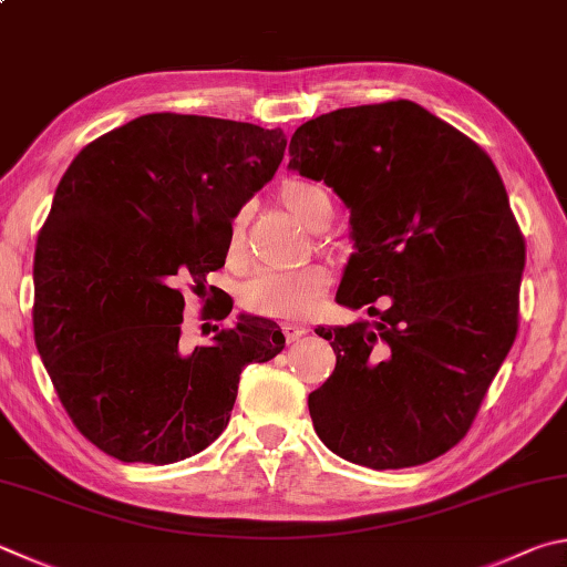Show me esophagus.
<instances>
[{
	"label": "esophagus",
	"instance_id": "esophagus-1",
	"mask_svg": "<svg viewBox=\"0 0 567 567\" xmlns=\"http://www.w3.org/2000/svg\"><path fill=\"white\" fill-rule=\"evenodd\" d=\"M282 332L287 337V342H297V339H302L307 332H310V327L297 324V322H285L282 324Z\"/></svg>",
	"mask_w": 567,
	"mask_h": 567
}]
</instances>
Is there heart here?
<instances>
[{"label":"heart","mask_w":567,"mask_h":567,"mask_svg":"<svg viewBox=\"0 0 567 567\" xmlns=\"http://www.w3.org/2000/svg\"><path fill=\"white\" fill-rule=\"evenodd\" d=\"M280 200L305 228L319 230L332 218V198L322 183L292 178L280 185ZM245 252V210L235 213L228 228V257L238 262ZM332 285L327 265H302L295 270H270L243 287V305L262 317L310 315Z\"/></svg>","instance_id":"b5f03b06"}]
</instances>
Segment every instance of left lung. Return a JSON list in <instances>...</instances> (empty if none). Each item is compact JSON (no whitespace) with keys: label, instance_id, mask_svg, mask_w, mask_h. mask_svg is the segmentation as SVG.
<instances>
[{"label":"left lung","instance_id":"left-lung-1","mask_svg":"<svg viewBox=\"0 0 567 567\" xmlns=\"http://www.w3.org/2000/svg\"><path fill=\"white\" fill-rule=\"evenodd\" d=\"M290 168L344 200L357 252L337 302L377 317L315 329L337 354L307 399L317 436L377 471L434 461L468 434L518 332L526 240L506 185L478 143L404 99L302 123Z\"/></svg>","mask_w":567,"mask_h":567}]
</instances>
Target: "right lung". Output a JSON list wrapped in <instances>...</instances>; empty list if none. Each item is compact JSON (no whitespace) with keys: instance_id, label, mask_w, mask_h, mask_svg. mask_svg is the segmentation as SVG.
<instances>
[{"instance_id":"1","label":"right lung","mask_w":567,"mask_h":567,"mask_svg":"<svg viewBox=\"0 0 567 567\" xmlns=\"http://www.w3.org/2000/svg\"><path fill=\"white\" fill-rule=\"evenodd\" d=\"M285 146L280 128L148 113L91 141L59 181L34 252V342L104 454L153 466L200 454L228 426L243 369L282 352V329L252 315L185 349L181 285L225 265L233 215Z\"/></svg>"}]
</instances>
